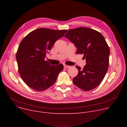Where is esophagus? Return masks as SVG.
I'll return each instance as SVG.
<instances>
[{"mask_svg":"<svg viewBox=\"0 0 127 127\" xmlns=\"http://www.w3.org/2000/svg\"><path fill=\"white\" fill-rule=\"evenodd\" d=\"M64 67L65 68H68L70 67V66H68L67 65H66V64H64Z\"/></svg>","mask_w":127,"mask_h":127,"instance_id":"obj_1","label":"esophagus"}]
</instances>
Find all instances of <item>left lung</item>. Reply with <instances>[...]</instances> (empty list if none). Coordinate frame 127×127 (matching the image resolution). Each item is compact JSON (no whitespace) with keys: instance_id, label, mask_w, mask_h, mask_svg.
Wrapping results in <instances>:
<instances>
[{"instance_id":"left-lung-1","label":"left lung","mask_w":127,"mask_h":127,"mask_svg":"<svg viewBox=\"0 0 127 127\" xmlns=\"http://www.w3.org/2000/svg\"><path fill=\"white\" fill-rule=\"evenodd\" d=\"M77 48V54H83L86 64L82 69L76 66L78 74L73 79L74 85L84 91L97 87L103 80L109 64L110 48L98 31L80 27L69 30L65 35Z\"/></svg>"}]
</instances>
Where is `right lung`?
Instances as JSON below:
<instances>
[{"label":"right lung","instance_id":"right-lung-1","mask_svg":"<svg viewBox=\"0 0 127 127\" xmlns=\"http://www.w3.org/2000/svg\"><path fill=\"white\" fill-rule=\"evenodd\" d=\"M67 32L40 28L30 32L21 41L16 59L22 79L31 88L42 92L56 82L63 65H51L45 58L56 41Z\"/></svg>","mask_w":127,"mask_h":127}]
</instances>
